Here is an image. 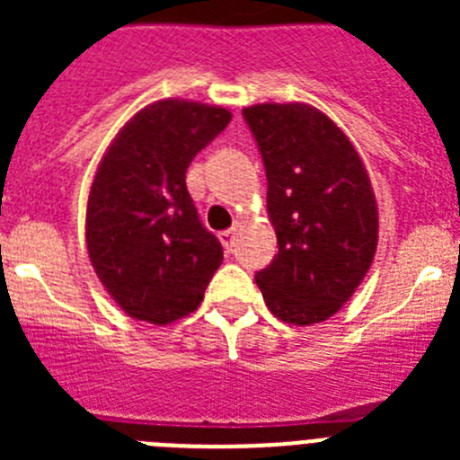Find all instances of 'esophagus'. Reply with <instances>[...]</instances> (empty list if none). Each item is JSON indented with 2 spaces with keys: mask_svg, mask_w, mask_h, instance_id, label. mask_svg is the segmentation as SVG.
<instances>
[{
  "mask_svg": "<svg viewBox=\"0 0 460 460\" xmlns=\"http://www.w3.org/2000/svg\"><path fill=\"white\" fill-rule=\"evenodd\" d=\"M234 237H237V227H230V230H223V233L218 234V239H221V243H223V249H226V251H233Z\"/></svg>",
  "mask_w": 460,
  "mask_h": 460,
  "instance_id": "obj_1",
  "label": "esophagus"
}]
</instances>
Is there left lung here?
<instances>
[{
  "label": "left lung",
  "mask_w": 460,
  "mask_h": 460,
  "mask_svg": "<svg viewBox=\"0 0 460 460\" xmlns=\"http://www.w3.org/2000/svg\"><path fill=\"white\" fill-rule=\"evenodd\" d=\"M267 170L279 253L255 283L276 318L296 327L341 311L377 249L371 177L345 131L308 103L243 108Z\"/></svg>",
  "instance_id": "left-lung-1"
}]
</instances>
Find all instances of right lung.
Instances as JSON below:
<instances>
[{
  "label": "right lung",
  "instance_id": "obj_1",
  "mask_svg": "<svg viewBox=\"0 0 460 460\" xmlns=\"http://www.w3.org/2000/svg\"><path fill=\"white\" fill-rule=\"evenodd\" d=\"M230 119L221 105L161 99L137 110L105 149L84 239L93 271L128 318H186L221 267V243L198 218L186 168Z\"/></svg>",
  "mask_w": 460,
  "mask_h": 460
}]
</instances>
